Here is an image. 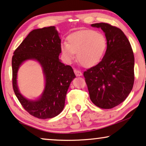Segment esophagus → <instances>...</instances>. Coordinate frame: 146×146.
<instances>
[{"mask_svg": "<svg viewBox=\"0 0 146 146\" xmlns=\"http://www.w3.org/2000/svg\"><path fill=\"white\" fill-rule=\"evenodd\" d=\"M74 72L76 76H80L82 75V72L76 69H74Z\"/></svg>", "mask_w": 146, "mask_h": 146, "instance_id": "34e87169", "label": "esophagus"}]
</instances>
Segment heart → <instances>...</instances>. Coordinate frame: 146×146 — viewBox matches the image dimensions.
Segmentation results:
<instances>
[{"label":"heart","instance_id":"1","mask_svg":"<svg viewBox=\"0 0 146 146\" xmlns=\"http://www.w3.org/2000/svg\"><path fill=\"white\" fill-rule=\"evenodd\" d=\"M68 43L62 42L60 48L64 58L71 63L75 58L85 67H91L99 63L107 48V40L102 33L93 30H82L70 35Z\"/></svg>","mask_w":146,"mask_h":146}]
</instances>
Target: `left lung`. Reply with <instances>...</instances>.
Listing matches in <instances>:
<instances>
[{"label":"left lung","instance_id":"left-lung-1","mask_svg":"<svg viewBox=\"0 0 146 146\" xmlns=\"http://www.w3.org/2000/svg\"><path fill=\"white\" fill-rule=\"evenodd\" d=\"M91 26L104 32L107 49L102 60L85 71L84 76L94 104L111 109L123 102L132 90L134 56L128 39L119 28L104 23Z\"/></svg>","mask_w":146,"mask_h":146}]
</instances>
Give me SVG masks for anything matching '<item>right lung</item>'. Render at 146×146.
I'll use <instances>...</instances> for the list:
<instances>
[{
	"label": "right lung",
	"mask_w": 146,
	"mask_h": 146,
	"mask_svg": "<svg viewBox=\"0 0 146 146\" xmlns=\"http://www.w3.org/2000/svg\"><path fill=\"white\" fill-rule=\"evenodd\" d=\"M60 46L61 40L55 27H44L31 31L14 52L12 58L14 92L24 109L37 118H52L63 110L68 89L76 77L72 68L59 60ZM31 59L41 64L46 80L43 94L35 101L21 95L16 82L19 66Z\"/></svg>",
	"instance_id": "add662e5"
}]
</instances>
